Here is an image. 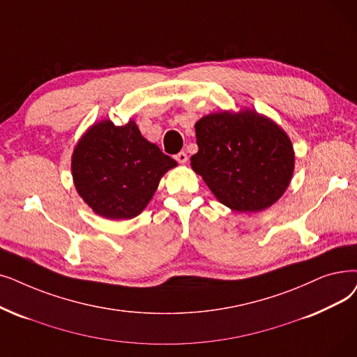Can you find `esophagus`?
I'll list each match as a JSON object with an SVG mask.
<instances>
[{
	"mask_svg": "<svg viewBox=\"0 0 357 357\" xmlns=\"http://www.w3.org/2000/svg\"><path fill=\"white\" fill-rule=\"evenodd\" d=\"M175 159L178 160V163L183 165V163H187V162H188V154L185 153V151H181V153H178V154H176Z\"/></svg>",
	"mask_w": 357,
	"mask_h": 357,
	"instance_id": "34e87169",
	"label": "esophagus"
}]
</instances>
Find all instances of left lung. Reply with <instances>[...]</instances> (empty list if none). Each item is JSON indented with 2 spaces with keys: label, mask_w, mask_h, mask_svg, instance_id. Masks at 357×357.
Returning <instances> with one entry per match:
<instances>
[{
  "label": "left lung",
  "mask_w": 357,
  "mask_h": 357,
  "mask_svg": "<svg viewBox=\"0 0 357 357\" xmlns=\"http://www.w3.org/2000/svg\"><path fill=\"white\" fill-rule=\"evenodd\" d=\"M195 135L198 151L191 167L230 210L258 213L286 192L294 150L271 118L250 107L214 112L195 122Z\"/></svg>",
  "instance_id": "8db88e82"
}]
</instances>
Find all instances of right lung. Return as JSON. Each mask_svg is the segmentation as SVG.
Instances as JSON below:
<instances>
[{
  "label": "right lung",
  "instance_id": "1",
  "mask_svg": "<svg viewBox=\"0 0 357 357\" xmlns=\"http://www.w3.org/2000/svg\"><path fill=\"white\" fill-rule=\"evenodd\" d=\"M175 166L176 160L146 140L132 119L121 127L109 119L95 122L71 156L77 192L107 220H128L140 214L163 175Z\"/></svg>",
  "mask_w": 357,
  "mask_h": 357
}]
</instances>
